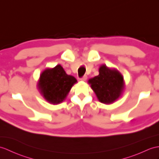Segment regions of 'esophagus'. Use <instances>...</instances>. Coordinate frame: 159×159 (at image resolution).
Here are the masks:
<instances>
[{"label": "esophagus", "mask_w": 159, "mask_h": 159, "mask_svg": "<svg viewBox=\"0 0 159 159\" xmlns=\"http://www.w3.org/2000/svg\"><path fill=\"white\" fill-rule=\"evenodd\" d=\"M87 79V76H86V75L83 76L82 77V78L80 79V80H83V81H85Z\"/></svg>", "instance_id": "1"}]
</instances>
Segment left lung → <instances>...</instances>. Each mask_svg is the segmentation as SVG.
Returning a JSON list of instances; mask_svg holds the SVG:
<instances>
[{"instance_id": "8db88e82", "label": "left lung", "mask_w": 159, "mask_h": 159, "mask_svg": "<svg viewBox=\"0 0 159 159\" xmlns=\"http://www.w3.org/2000/svg\"><path fill=\"white\" fill-rule=\"evenodd\" d=\"M98 100L105 104H112L120 98L125 89L123 76L115 68L105 64L99 68V75L88 80Z\"/></svg>"}]
</instances>
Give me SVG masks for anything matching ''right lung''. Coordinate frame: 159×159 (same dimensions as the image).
<instances>
[{
    "label": "right lung",
    "mask_w": 159,
    "mask_h": 159,
    "mask_svg": "<svg viewBox=\"0 0 159 159\" xmlns=\"http://www.w3.org/2000/svg\"><path fill=\"white\" fill-rule=\"evenodd\" d=\"M76 83L75 77L68 75L61 66L58 64L42 72L37 86L40 94L48 102L58 104L65 100L71 88Z\"/></svg>",
    "instance_id": "obj_1"
}]
</instances>
